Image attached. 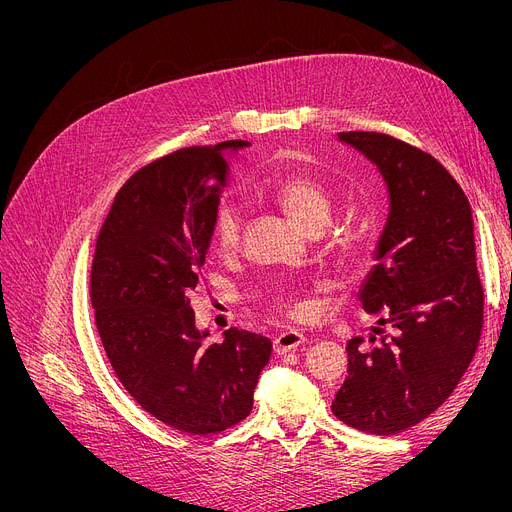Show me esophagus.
Returning a JSON list of instances; mask_svg holds the SVG:
<instances>
[{
	"mask_svg": "<svg viewBox=\"0 0 512 512\" xmlns=\"http://www.w3.org/2000/svg\"><path fill=\"white\" fill-rule=\"evenodd\" d=\"M304 343V335L298 333V331H286V333H280L275 339H273V351L277 355L282 353H288V351H294L296 347H300Z\"/></svg>",
	"mask_w": 512,
	"mask_h": 512,
	"instance_id": "34e87169",
	"label": "esophagus"
}]
</instances>
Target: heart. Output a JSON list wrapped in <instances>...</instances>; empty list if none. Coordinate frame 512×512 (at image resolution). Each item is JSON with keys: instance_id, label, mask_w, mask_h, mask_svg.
<instances>
[{"instance_id": "heart-1", "label": "heart", "mask_w": 512, "mask_h": 512, "mask_svg": "<svg viewBox=\"0 0 512 512\" xmlns=\"http://www.w3.org/2000/svg\"><path fill=\"white\" fill-rule=\"evenodd\" d=\"M275 198L280 206L308 232L322 230L333 214V200L324 185L304 173H292L284 177L275 188ZM241 216L235 206L220 204L210 218V239L218 253L230 255L241 245ZM294 318H304L310 312L308 302L296 298H280Z\"/></svg>"}]
</instances>
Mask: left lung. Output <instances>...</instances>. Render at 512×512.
Listing matches in <instances>:
<instances>
[{
  "instance_id": "left-lung-1",
  "label": "left lung",
  "mask_w": 512,
  "mask_h": 512,
  "mask_svg": "<svg viewBox=\"0 0 512 512\" xmlns=\"http://www.w3.org/2000/svg\"><path fill=\"white\" fill-rule=\"evenodd\" d=\"M376 163L390 214L359 300L378 327L347 343V378L333 400L345 425L396 435L433 414L470 367L482 327L470 202L429 153L382 132H339Z\"/></svg>"
}]
</instances>
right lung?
<instances>
[{
  "label": "right lung",
  "mask_w": 512,
  "mask_h": 512,
  "mask_svg": "<svg viewBox=\"0 0 512 512\" xmlns=\"http://www.w3.org/2000/svg\"><path fill=\"white\" fill-rule=\"evenodd\" d=\"M247 145L188 147L138 169L116 194L91 263L96 327L120 384L157 421L200 437L249 416L271 357L267 337L239 329L204 345L190 300L230 179L226 151Z\"/></svg>",
  "instance_id": "1"
}]
</instances>
